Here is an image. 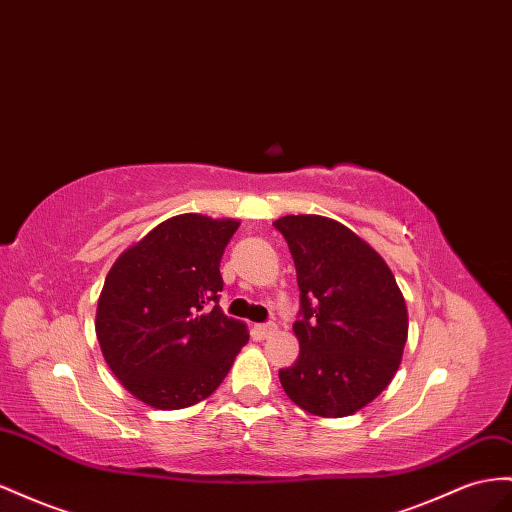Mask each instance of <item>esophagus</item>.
<instances>
[{"mask_svg":"<svg viewBox=\"0 0 512 512\" xmlns=\"http://www.w3.org/2000/svg\"><path fill=\"white\" fill-rule=\"evenodd\" d=\"M256 331L262 338H269L278 331V327H275V323H262V325H256Z\"/></svg>","mask_w":512,"mask_h":512,"instance_id":"34e87169","label":"esophagus"}]
</instances>
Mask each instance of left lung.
Here are the masks:
<instances>
[{
  "label": "left lung",
  "instance_id": "left-lung-1",
  "mask_svg": "<svg viewBox=\"0 0 512 512\" xmlns=\"http://www.w3.org/2000/svg\"><path fill=\"white\" fill-rule=\"evenodd\" d=\"M301 290L297 362L280 383L297 407L344 418L372 403L403 359L409 319L394 273L344 224L323 215L275 219Z\"/></svg>",
  "mask_w": 512,
  "mask_h": 512
}]
</instances>
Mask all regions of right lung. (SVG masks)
<instances>
[{
  "instance_id": "1",
  "label": "right lung",
  "mask_w": 512,
  "mask_h": 512,
  "mask_svg": "<svg viewBox=\"0 0 512 512\" xmlns=\"http://www.w3.org/2000/svg\"><path fill=\"white\" fill-rule=\"evenodd\" d=\"M239 224L200 213L170 217L109 269L96 338L116 379L144 405L172 411L209 398L250 340L245 323L217 306L219 260Z\"/></svg>"
}]
</instances>
